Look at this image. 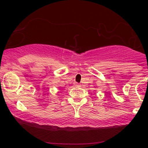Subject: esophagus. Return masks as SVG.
<instances>
[{
	"instance_id": "34e87169",
	"label": "esophagus",
	"mask_w": 148,
	"mask_h": 148,
	"mask_svg": "<svg viewBox=\"0 0 148 148\" xmlns=\"http://www.w3.org/2000/svg\"><path fill=\"white\" fill-rule=\"evenodd\" d=\"M75 86H76V87H80L81 84H75Z\"/></svg>"
}]
</instances>
